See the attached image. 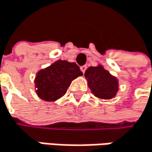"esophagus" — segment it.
Segmentation results:
<instances>
[{
    "label": "esophagus",
    "instance_id": "obj_1",
    "mask_svg": "<svg viewBox=\"0 0 152 152\" xmlns=\"http://www.w3.org/2000/svg\"><path fill=\"white\" fill-rule=\"evenodd\" d=\"M86 68H87V66H82L80 67V69H81V71H82L83 73H85V72H86Z\"/></svg>",
    "mask_w": 152,
    "mask_h": 152
}]
</instances>
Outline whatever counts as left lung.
<instances>
[{
	"mask_svg": "<svg viewBox=\"0 0 152 152\" xmlns=\"http://www.w3.org/2000/svg\"><path fill=\"white\" fill-rule=\"evenodd\" d=\"M85 77L92 94L97 98L110 100L116 96L119 81L102 65L89 66L85 72Z\"/></svg>",
	"mask_w": 152,
	"mask_h": 152,
	"instance_id": "left-lung-1",
	"label": "left lung"
}]
</instances>
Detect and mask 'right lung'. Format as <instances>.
<instances>
[{"label": "right lung", "instance_id": "1", "mask_svg": "<svg viewBox=\"0 0 152 152\" xmlns=\"http://www.w3.org/2000/svg\"><path fill=\"white\" fill-rule=\"evenodd\" d=\"M82 75L75 63L58 59L37 73L34 80L36 94L46 102H55L65 95L71 82Z\"/></svg>", "mask_w": 152, "mask_h": 152}]
</instances>
